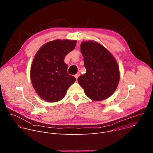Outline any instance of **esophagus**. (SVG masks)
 Segmentation results:
<instances>
[{
  "label": "esophagus",
  "mask_w": 153,
  "mask_h": 153,
  "mask_svg": "<svg viewBox=\"0 0 153 153\" xmlns=\"http://www.w3.org/2000/svg\"><path fill=\"white\" fill-rule=\"evenodd\" d=\"M79 76H80V74L77 73V74H75V75H74V77H76V79H77V78L79 77Z\"/></svg>",
  "instance_id": "esophagus-1"
}]
</instances>
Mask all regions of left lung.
Returning a JSON list of instances; mask_svg holds the SVG:
<instances>
[{"label":"left lung","mask_w":153,"mask_h":153,"mask_svg":"<svg viewBox=\"0 0 153 153\" xmlns=\"http://www.w3.org/2000/svg\"><path fill=\"white\" fill-rule=\"evenodd\" d=\"M80 51L86 72L79 77V85L91 99H107L115 91L119 82L117 62L104 47L92 40L83 42Z\"/></svg>","instance_id":"8db88e82"}]
</instances>
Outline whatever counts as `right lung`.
<instances>
[{"label": "right lung", "mask_w": 153, "mask_h": 153, "mask_svg": "<svg viewBox=\"0 0 153 153\" xmlns=\"http://www.w3.org/2000/svg\"><path fill=\"white\" fill-rule=\"evenodd\" d=\"M76 40H56L43 45L36 54L31 67L33 88L43 100L55 102L62 99L76 78L68 74L65 57L73 51Z\"/></svg>", "instance_id": "add662e5"}]
</instances>
